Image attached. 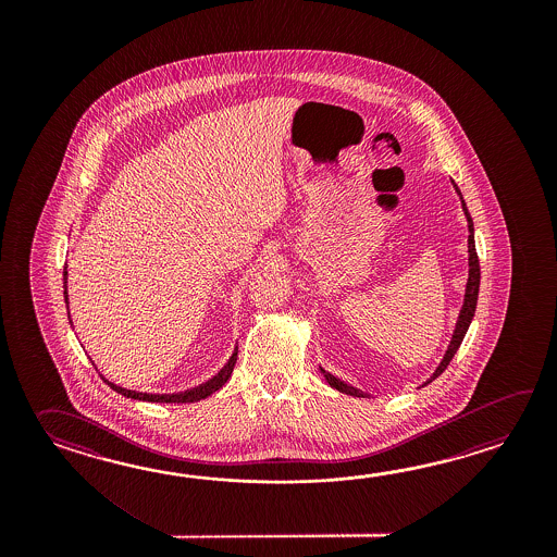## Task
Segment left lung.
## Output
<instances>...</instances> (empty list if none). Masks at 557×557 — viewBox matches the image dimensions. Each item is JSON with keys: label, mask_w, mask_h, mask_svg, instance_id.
Listing matches in <instances>:
<instances>
[{"label": "left lung", "mask_w": 557, "mask_h": 557, "mask_svg": "<svg viewBox=\"0 0 557 557\" xmlns=\"http://www.w3.org/2000/svg\"><path fill=\"white\" fill-rule=\"evenodd\" d=\"M451 185H454V189H456V193H458V195H460V199H462V193H460V189L456 187V183H454V181H451ZM462 209L463 214H466V219H468V231H470V235H468V255H470V257H468V264H470V271H468V273L470 274H468V284H466L462 310H460V317H458V322H456V329H454V334H451L450 346H448L446 355L442 358V362H440V367L436 368V372H434V374L430 376V380H426L422 386H426V384H430L432 380L438 379L440 374L448 368L451 358H454V355L458 352V348H460V344H462L466 332L470 329V322H472L473 312H475V302H478V293H480V261H478L475 243H473L472 216L468 213V207H466L463 199ZM320 372H322V376H324V380L331 384L332 388H336L338 392L350 394V396H356V398H368V396H370L367 392L358 391V388L350 386V384H346L343 380L332 376L331 372H326L324 368H320Z\"/></svg>", "instance_id": "left-lung-1"}]
</instances>
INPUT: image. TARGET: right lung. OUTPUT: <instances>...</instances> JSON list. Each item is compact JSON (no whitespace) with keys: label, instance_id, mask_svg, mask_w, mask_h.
I'll list each match as a JSON object with an SVG mask.
<instances>
[{"label":"right lung","instance_id":"1","mask_svg":"<svg viewBox=\"0 0 557 557\" xmlns=\"http://www.w3.org/2000/svg\"><path fill=\"white\" fill-rule=\"evenodd\" d=\"M63 281L67 283V267L63 269ZM63 295H65V302H67V286H65ZM237 355L238 348H235V352H233V356L228 358V362H226L225 367L221 368V372H219L216 376H213L211 380H207L205 384L197 386V388H193V391L178 392V394H147V392L127 391V388H121V386L113 384V382H109V380H106L107 386H111V388L117 392V394H121V396H125V398H133V400L171 404L199 403L202 398L211 396L213 392L225 386L226 380L231 379V374H233V368H235V362H237Z\"/></svg>","mask_w":557,"mask_h":557}]
</instances>
